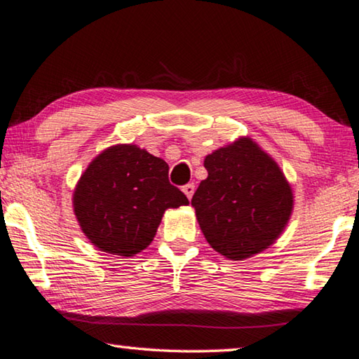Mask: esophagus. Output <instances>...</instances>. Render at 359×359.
Listing matches in <instances>:
<instances>
[{
	"mask_svg": "<svg viewBox=\"0 0 359 359\" xmlns=\"http://www.w3.org/2000/svg\"><path fill=\"white\" fill-rule=\"evenodd\" d=\"M183 192L186 194V197L189 198V201H191L192 196H194V192H196V184H194V183H187V184H184V186H183Z\"/></svg>",
	"mask_w": 359,
	"mask_h": 359,
	"instance_id": "34e87169",
	"label": "esophagus"
}]
</instances>
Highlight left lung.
Returning a JSON list of instances; mask_svg holds the SVG:
<instances>
[{"label": "left lung", "instance_id": "1", "mask_svg": "<svg viewBox=\"0 0 359 359\" xmlns=\"http://www.w3.org/2000/svg\"><path fill=\"white\" fill-rule=\"evenodd\" d=\"M203 165L208 178L191 203L211 248L233 261L269 248L292 211L291 187L273 158L240 138L208 154Z\"/></svg>", "mask_w": 359, "mask_h": 359}]
</instances>
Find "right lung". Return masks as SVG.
I'll return each mask as SVG.
<instances>
[{"label":"right lung","instance_id":"1","mask_svg":"<svg viewBox=\"0 0 359 359\" xmlns=\"http://www.w3.org/2000/svg\"><path fill=\"white\" fill-rule=\"evenodd\" d=\"M189 201L170 184L168 163L135 144H117L95 157L74 189L82 232L104 252L130 257L148 246L167 208Z\"/></svg>","mask_w":359,"mask_h":359}]
</instances>
